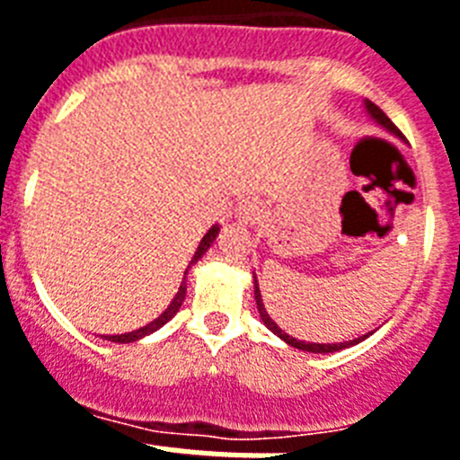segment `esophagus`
<instances>
[{
	"label": "esophagus",
	"instance_id": "esophagus-1",
	"mask_svg": "<svg viewBox=\"0 0 460 460\" xmlns=\"http://www.w3.org/2000/svg\"><path fill=\"white\" fill-rule=\"evenodd\" d=\"M260 214H262V207H260L258 198H243V200L237 205L239 221L249 223V226H253V223L260 221Z\"/></svg>",
	"mask_w": 460,
	"mask_h": 460
}]
</instances>
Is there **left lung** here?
Instances as JSON below:
<instances>
[{"instance_id": "8db88e82", "label": "left lung", "mask_w": 460, "mask_h": 460, "mask_svg": "<svg viewBox=\"0 0 460 460\" xmlns=\"http://www.w3.org/2000/svg\"><path fill=\"white\" fill-rule=\"evenodd\" d=\"M367 110H368V115H371L373 119L377 121V124L385 126V128H387L389 133H394V136H398V137H403V133L398 131L396 126H394V121L389 119V117L385 115V112H382V110L377 108L376 103H371V101H367ZM255 302H258L260 318H262V323L267 324V329H271V332H274V334L279 336V339H283L288 345H292V348H296V350H306V352H339V350H343V348H350V345H357V343H359V341H364V339H367V336H368V334H367V336H361V339L350 341V343H306V341H296V339H292V336H288L286 332H283V329H280L279 324H276L274 320L270 318V313L265 311V304H262V299H260L258 283H255Z\"/></svg>"}]
</instances>
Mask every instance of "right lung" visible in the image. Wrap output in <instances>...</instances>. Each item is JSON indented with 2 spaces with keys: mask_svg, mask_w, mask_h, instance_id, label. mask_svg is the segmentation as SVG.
I'll use <instances>...</instances> for the list:
<instances>
[{
  "mask_svg": "<svg viewBox=\"0 0 460 460\" xmlns=\"http://www.w3.org/2000/svg\"><path fill=\"white\" fill-rule=\"evenodd\" d=\"M217 234H218V226H214V227H211V230H209V233H207L205 237H202L200 246H198V251H195V255H193V260H190V262H195V260H200L202 255H205V251L209 249L211 243H214V239H217ZM184 296H186V271H184V280H181L180 290H177V295H174V299H172V302H170V306L165 308V311L161 313V315H158V318L154 320V323H149L147 327L136 329V332H128V334H119V336H105V339H108V341H112V343H131V341H137V339H142V336L152 334V332H156L158 327H164V324L168 323L170 318H172L174 313L180 311L181 302H184Z\"/></svg>",
  "mask_w": 460,
  "mask_h": 460,
  "instance_id": "obj_1",
  "label": "right lung"
}]
</instances>
